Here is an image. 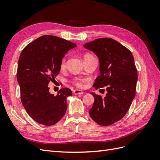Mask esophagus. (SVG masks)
Segmentation results:
<instances>
[{
    "label": "esophagus",
    "mask_w": 160,
    "mask_h": 160,
    "mask_svg": "<svg viewBox=\"0 0 160 160\" xmlns=\"http://www.w3.org/2000/svg\"><path fill=\"white\" fill-rule=\"evenodd\" d=\"M73 93L75 95H81L83 93V91L81 90H79V89H75L73 91Z\"/></svg>",
    "instance_id": "obj_1"
}]
</instances>
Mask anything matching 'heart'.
Segmentation results:
<instances>
[{
	"mask_svg": "<svg viewBox=\"0 0 160 160\" xmlns=\"http://www.w3.org/2000/svg\"><path fill=\"white\" fill-rule=\"evenodd\" d=\"M92 57V55H89V54H87V55H85L84 56L83 59H84V58H85V57ZM65 65H66V59H65V58H63V59H62V61L61 62V68H64V67H65ZM74 83H75V85L76 86L79 87V88H82V87H83V84H82L81 81V80L79 79H75L74 80Z\"/></svg>",
	"mask_w": 160,
	"mask_h": 160,
	"instance_id": "b5f03b06",
	"label": "heart"
}]
</instances>
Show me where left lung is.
Here are the masks:
<instances>
[{
    "label": "left lung",
    "mask_w": 160,
    "mask_h": 160,
    "mask_svg": "<svg viewBox=\"0 0 160 160\" xmlns=\"http://www.w3.org/2000/svg\"><path fill=\"white\" fill-rule=\"evenodd\" d=\"M83 47L99 61L100 75L93 87L107 86L104 98L91 93L95 101L89 113L95 122L108 126L124 117L135 98L138 73L134 58L132 52L113 38H98Z\"/></svg>",
    "instance_id": "obj_1"
}]
</instances>
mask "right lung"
Segmentation results:
<instances>
[{
    "mask_svg": "<svg viewBox=\"0 0 160 160\" xmlns=\"http://www.w3.org/2000/svg\"><path fill=\"white\" fill-rule=\"evenodd\" d=\"M77 45L64 38L43 35L27 45L18 59L17 72L21 102L27 113L37 123L50 126L63 117L67 98L72 95L62 88L57 95L49 92L48 84L59 73L61 62Z\"/></svg>",
    "mask_w": 160,
    "mask_h": 160,
    "instance_id": "1",
    "label": "right lung"
}]
</instances>
